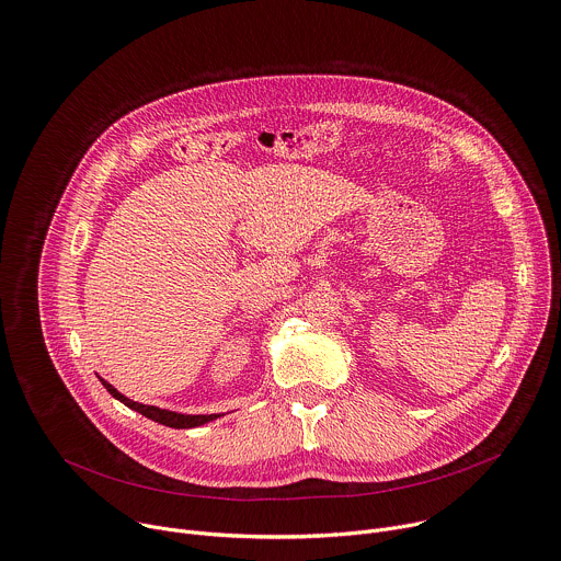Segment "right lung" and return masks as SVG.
Masks as SVG:
<instances>
[{"label":"right lung","instance_id":"add662e5","mask_svg":"<svg viewBox=\"0 0 561 561\" xmlns=\"http://www.w3.org/2000/svg\"><path fill=\"white\" fill-rule=\"evenodd\" d=\"M102 383L106 386V390H108L113 397H117L119 402H124L128 409L141 413L144 417H148V420H152V422H157V424H162V426H171V428H195V426H202V424L213 422V420L219 417V415H180V413H173V411H162V409H157V407H144V404L130 402L128 397L119 394V392H117L111 383H106L104 379H102Z\"/></svg>","mask_w":561,"mask_h":561}]
</instances>
